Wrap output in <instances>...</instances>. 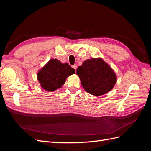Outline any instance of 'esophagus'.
<instances>
[{
  "mask_svg": "<svg viewBox=\"0 0 151 151\" xmlns=\"http://www.w3.org/2000/svg\"><path fill=\"white\" fill-rule=\"evenodd\" d=\"M72 67H73V68H74V69L76 70V69H77V65H72Z\"/></svg>",
  "mask_w": 151,
  "mask_h": 151,
  "instance_id": "obj_1",
  "label": "esophagus"
}]
</instances>
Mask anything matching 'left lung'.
<instances>
[{
	"label": "left lung",
	"instance_id": "1",
	"mask_svg": "<svg viewBox=\"0 0 151 151\" xmlns=\"http://www.w3.org/2000/svg\"><path fill=\"white\" fill-rule=\"evenodd\" d=\"M76 73L86 92L96 96L108 93L116 83L115 72L101 58L85 60Z\"/></svg>",
	"mask_w": 151,
	"mask_h": 151
}]
</instances>
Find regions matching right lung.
Instances as JSON below:
<instances>
[{"mask_svg": "<svg viewBox=\"0 0 151 151\" xmlns=\"http://www.w3.org/2000/svg\"><path fill=\"white\" fill-rule=\"evenodd\" d=\"M75 70L68 63H62L57 59H51L38 73L41 87L47 91H54L65 84L67 77L75 74Z\"/></svg>", "mask_w": 151, "mask_h": 151, "instance_id": "1", "label": "right lung"}]
</instances>
